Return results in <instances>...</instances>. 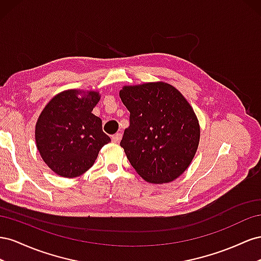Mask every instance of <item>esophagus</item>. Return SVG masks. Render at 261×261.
<instances>
[{
  "label": "esophagus",
  "instance_id": "1",
  "mask_svg": "<svg viewBox=\"0 0 261 261\" xmlns=\"http://www.w3.org/2000/svg\"><path fill=\"white\" fill-rule=\"evenodd\" d=\"M121 138H122V135H121V133H116V135L111 136V140H113V142H115V143L120 142Z\"/></svg>",
  "mask_w": 261,
  "mask_h": 261
}]
</instances>
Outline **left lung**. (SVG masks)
<instances>
[{
    "mask_svg": "<svg viewBox=\"0 0 261 261\" xmlns=\"http://www.w3.org/2000/svg\"><path fill=\"white\" fill-rule=\"evenodd\" d=\"M130 124L120 145L144 180L165 184L179 177L196 154L198 119L189 102L167 83L124 86L120 93Z\"/></svg>",
    "mask_w": 261,
    "mask_h": 261,
    "instance_id": "1",
    "label": "left lung"
}]
</instances>
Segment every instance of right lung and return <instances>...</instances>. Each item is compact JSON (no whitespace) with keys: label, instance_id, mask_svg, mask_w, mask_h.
Listing matches in <instances>:
<instances>
[{"label":"right lung","instance_id":"add662e5","mask_svg":"<svg viewBox=\"0 0 261 261\" xmlns=\"http://www.w3.org/2000/svg\"><path fill=\"white\" fill-rule=\"evenodd\" d=\"M81 92L58 94L44 107L36 124V144L49 168L73 178L93 166L100 148L110 142L100 118L92 114L99 100L97 92L79 97Z\"/></svg>","mask_w":261,"mask_h":261}]
</instances>
